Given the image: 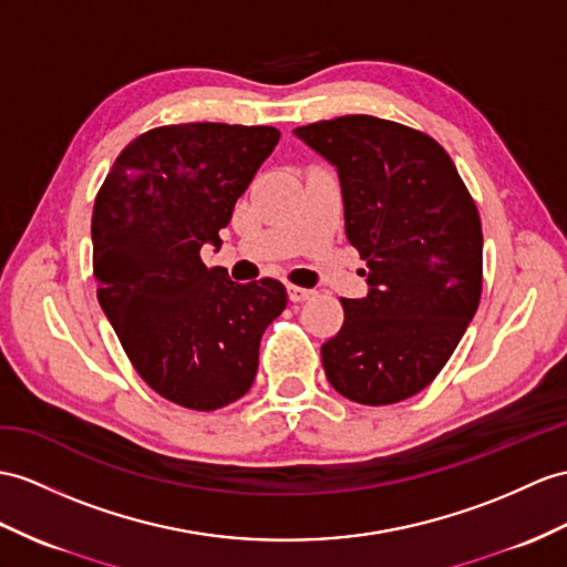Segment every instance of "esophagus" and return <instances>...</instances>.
Returning <instances> with one entry per match:
<instances>
[{
  "label": "esophagus",
  "instance_id": "esophagus-1",
  "mask_svg": "<svg viewBox=\"0 0 567 567\" xmlns=\"http://www.w3.org/2000/svg\"><path fill=\"white\" fill-rule=\"evenodd\" d=\"M315 296L312 288H302V286H288V298L293 302H302V300H310Z\"/></svg>",
  "mask_w": 567,
  "mask_h": 567
}]
</instances>
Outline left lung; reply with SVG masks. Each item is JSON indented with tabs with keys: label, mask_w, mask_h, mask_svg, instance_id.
Returning a JSON list of instances; mask_svg holds the SVG:
<instances>
[{
	"label": "left lung",
	"mask_w": 567,
	"mask_h": 567,
	"mask_svg": "<svg viewBox=\"0 0 567 567\" xmlns=\"http://www.w3.org/2000/svg\"><path fill=\"white\" fill-rule=\"evenodd\" d=\"M339 173L347 238L368 265L365 298H341L322 343L341 396L384 406L419 394L472 322L483 284L478 209L433 136L372 115L293 130Z\"/></svg>",
	"instance_id": "1"
}]
</instances>
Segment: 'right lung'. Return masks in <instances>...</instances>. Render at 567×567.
Wrapping results in <instances>:
<instances>
[{
    "label": "right lung",
    "mask_w": 567,
    "mask_h": 567,
    "mask_svg": "<svg viewBox=\"0 0 567 567\" xmlns=\"http://www.w3.org/2000/svg\"><path fill=\"white\" fill-rule=\"evenodd\" d=\"M279 130L165 124L122 148L95 195L99 302L124 353L168 402L214 411L252 388L259 339L286 308L276 279L236 284L206 267Z\"/></svg>",
    "instance_id": "1"
}]
</instances>
